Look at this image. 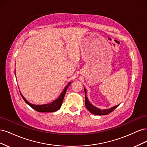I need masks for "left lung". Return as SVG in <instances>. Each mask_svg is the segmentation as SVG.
I'll use <instances>...</instances> for the list:
<instances>
[{
  "label": "left lung",
  "instance_id": "1",
  "mask_svg": "<svg viewBox=\"0 0 147 147\" xmlns=\"http://www.w3.org/2000/svg\"><path fill=\"white\" fill-rule=\"evenodd\" d=\"M84 94H85V106H86V108L92 114H94V115H108L110 112H113V111L119 105H115V106L113 107H111L109 109L102 110L100 109L97 108V107H95L94 105H93L92 104H91V102L88 99V97L86 96L87 92H86L85 88H84Z\"/></svg>",
  "mask_w": 147,
  "mask_h": 147
}]
</instances>
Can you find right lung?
<instances>
[{
    "label": "right lung",
    "instance_id": "right-lung-1",
    "mask_svg": "<svg viewBox=\"0 0 147 147\" xmlns=\"http://www.w3.org/2000/svg\"><path fill=\"white\" fill-rule=\"evenodd\" d=\"M71 83V82H69L68 84H67L65 86V87L64 88V89L63 90V92L61 93V94L59 95V97L53 100V102H51V103H48L47 104H43V105H35V104H33L30 103L29 102H28L27 100L25 99V97L23 96V95L21 93V95L23 97V99H24V100L26 102V104H28L30 107H31L33 109H34L35 110L37 111L38 112H56V111L58 110L62 105V104L63 102V100H64V96L66 93V91L67 89L68 86H69V84Z\"/></svg>",
    "mask_w": 147,
    "mask_h": 147
}]
</instances>
